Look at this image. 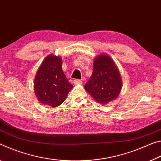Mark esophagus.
Instances as JSON below:
<instances>
[{
    "mask_svg": "<svg viewBox=\"0 0 161 161\" xmlns=\"http://www.w3.org/2000/svg\"><path fill=\"white\" fill-rule=\"evenodd\" d=\"M73 83H74L75 85H80V84L82 83V81L80 80H78V79H75V80H73Z\"/></svg>",
    "mask_w": 161,
    "mask_h": 161,
    "instance_id": "obj_1",
    "label": "esophagus"
}]
</instances>
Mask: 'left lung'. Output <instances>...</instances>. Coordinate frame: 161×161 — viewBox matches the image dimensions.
<instances>
[{
    "instance_id": "left-lung-1",
    "label": "left lung",
    "mask_w": 161,
    "mask_h": 161,
    "mask_svg": "<svg viewBox=\"0 0 161 161\" xmlns=\"http://www.w3.org/2000/svg\"><path fill=\"white\" fill-rule=\"evenodd\" d=\"M84 88L100 104L106 105L118 98L122 89V79L109 55L104 53L95 58L93 73Z\"/></svg>"
}]
</instances>
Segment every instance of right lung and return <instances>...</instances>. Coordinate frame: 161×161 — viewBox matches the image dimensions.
<instances>
[{
    "mask_svg": "<svg viewBox=\"0 0 161 161\" xmlns=\"http://www.w3.org/2000/svg\"><path fill=\"white\" fill-rule=\"evenodd\" d=\"M62 63L60 56L48 55L37 70L33 88L41 104L56 108L65 101L73 88L62 70Z\"/></svg>",
    "mask_w": 161,
    "mask_h": 161,
    "instance_id": "1",
    "label": "right lung"
}]
</instances>
